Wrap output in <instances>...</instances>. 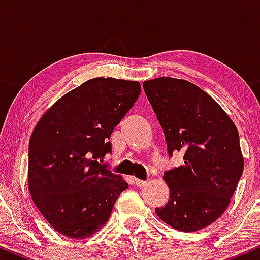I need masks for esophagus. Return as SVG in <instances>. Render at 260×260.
<instances>
[{"label":"esophagus","instance_id":"34e87169","mask_svg":"<svg viewBox=\"0 0 260 260\" xmlns=\"http://www.w3.org/2000/svg\"><path fill=\"white\" fill-rule=\"evenodd\" d=\"M134 183H136V186L138 187V188H143V187H145V186H147V183H148V182H147V181H142V180H138V178H136V180H134Z\"/></svg>","mask_w":260,"mask_h":260}]
</instances>
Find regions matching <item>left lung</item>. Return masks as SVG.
<instances>
[{
	"label": "left lung",
	"instance_id": "left-lung-1",
	"mask_svg": "<svg viewBox=\"0 0 260 260\" xmlns=\"http://www.w3.org/2000/svg\"><path fill=\"white\" fill-rule=\"evenodd\" d=\"M159 120L169 154L183 164L165 172L170 189L157 216L176 230L192 232L216 221L228 209L244 160L237 127L210 95L193 83L161 77L143 83Z\"/></svg>",
	"mask_w": 260,
	"mask_h": 260
}]
</instances>
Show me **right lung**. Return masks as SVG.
Masks as SVG:
<instances>
[{"instance_id": "right-lung-1", "label": "right lung", "mask_w": 260, "mask_h": 260, "mask_svg": "<svg viewBox=\"0 0 260 260\" xmlns=\"http://www.w3.org/2000/svg\"><path fill=\"white\" fill-rule=\"evenodd\" d=\"M140 94L139 82L92 78L44 113L29 142L28 188L46 221L66 237L85 240L107 222L122 176L98 162L110 136Z\"/></svg>"}]
</instances>
